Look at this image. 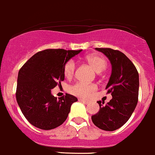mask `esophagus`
Masks as SVG:
<instances>
[{
  "instance_id": "esophagus-1",
  "label": "esophagus",
  "mask_w": 155,
  "mask_h": 155,
  "mask_svg": "<svg viewBox=\"0 0 155 155\" xmlns=\"http://www.w3.org/2000/svg\"><path fill=\"white\" fill-rule=\"evenodd\" d=\"M79 101L83 102V103L85 104H88L89 103V101H87V100H85V99H83V98H81V99H79Z\"/></svg>"
}]
</instances>
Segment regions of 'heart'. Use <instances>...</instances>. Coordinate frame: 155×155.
I'll return each instance as SVG.
<instances>
[{
	"instance_id": "1",
	"label": "heart",
	"mask_w": 155,
	"mask_h": 155,
	"mask_svg": "<svg viewBox=\"0 0 155 155\" xmlns=\"http://www.w3.org/2000/svg\"><path fill=\"white\" fill-rule=\"evenodd\" d=\"M87 62L89 63L91 66L97 71L101 72L104 71L107 66V61L104 58L99 57L98 55H89L87 57ZM75 62L73 60H69L67 61L64 65L63 71L64 74L67 78H71L74 74L75 71ZM96 87L94 84H89L83 82L76 83L75 84L70 87L69 92L71 94L77 96L82 97V98H87L92 92L95 90Z\"/></svg>"
}]
</instances>
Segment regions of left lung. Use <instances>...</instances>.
<instances>
[{"mask_svg":"<svg viewBox=\"0 0 155 155\" xmlns=\"http://www.w3.org/2000/svg\"><path fill=\"white\" fill-rule=\"evenodd\" d=\"M109 59L112 71L106 86L112 99L104 106L101 101L98 112L92 116L94 125L107 131H113L122 127L130 119L138 101L139 74L136 67L119 51L111 48H98ZM104 104V102H102Z\"/></svg>","mask_w":155,"mask_h":155,"instance_id":"1","label":"left lung"}]
</instances>
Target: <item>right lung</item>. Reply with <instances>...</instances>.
Segmentation results:
<instances>
[{"mask_svg":"<svg viewBox=\"0 0 155 155\" xmlns=\"http://www.w3.org/2000/svg\"><path fill=\"white\" fill-rule=\"evenodd\" d=\"M81 51L46 49L35 54L19 70L16 100L31 125L51 130L66 120L71 104L78 98L66 93L57 99L51 89L64 81L65 63Z\"/></svg>","mask_w":155,"mask_h":155,"instance_id":"1","label":"right lung"}]
</instances>
